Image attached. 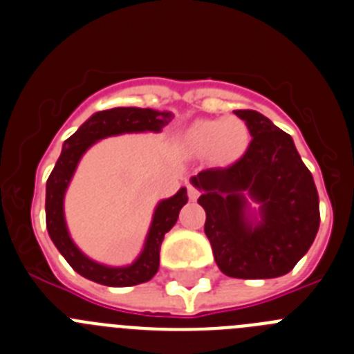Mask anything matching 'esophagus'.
I'll use <instances>...</instances> for the list:
<instances>
[{
    "instance_id": "34e87169",
    "label": "esophagus",
    "mask_w": 354,
    "mask_h": 354,
    "mask_svg": "<svg viewBox=\"0 0 354 354\" xmlns=\"http://www.w3.org/2000/svg\"><path fill=\"white\" fill-rule=\"evenodd\" d=\"M187 190H189V197L192 201H196L197 197H199V194H201L199 189H197L196 185H189V187H187Z\"/></svg>"
}]
</instances>
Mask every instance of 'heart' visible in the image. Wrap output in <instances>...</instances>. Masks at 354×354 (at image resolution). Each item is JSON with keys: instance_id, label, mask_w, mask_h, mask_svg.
<instances>
[{"instance_id": "heart-1", "label": "heart", "mask_w": 354, "mask_h": 354, "mask_svg": "<svg viewBox=\"0 0 354 354\" xmlns=\"http://www.w3.org/2000/svg\"><path fill=\"white\" fill-rule=\"evenodd\" d=\"M187 145L196 151H213L218 160L232 162L248 146V129L236 118L199 120L187 130Z\"/></svg>"}]
</instances>
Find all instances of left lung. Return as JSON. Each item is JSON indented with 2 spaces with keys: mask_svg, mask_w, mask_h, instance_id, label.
<instances>
[{
  "mask_svg": "<svg viewBox=\"0 0 354 354\" xmlns=\"http://www.w3.org/2000/svg\"><path fill=\"white\" fill-rule=\"evenodd\" d=\"M252 141L227 167L201 171L192 183L206 212L205 232L216 266L234 279L286 275L307 254L319 229V196L291 136L257 111H234ZM248 193L261 221L246 218Z\"/></svg>",
  "mask_w": 354,
  "mask_h": 354,
  "instance_id": "obj_1",
  "label": "left lung"
}]
</instances>
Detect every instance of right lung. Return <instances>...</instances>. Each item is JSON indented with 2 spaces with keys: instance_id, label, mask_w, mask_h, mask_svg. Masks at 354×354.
Returning <instances> with one entry per match:
<instances>
[{
  "instance_id": "obj_1",
  "label": "right lung",
  "mask_w": 354,
  "mask_h": 354,
  "mask_svg": "<svg viewBox=\"0 0 354 354\" xmlns=\"http://www.w3.org/2000/svg\"><path fill=\"white\" fill-rule=\"evenodd\" d=\"M173 114L139 107H114L93 114L88 122L82 123L75 133L63 142L62 155L54 165L53 173L47 180L46 189V224L53 243L56 245L66 263L86 279L97 284L111 288H129L148 282L158 272L160 264V245L165 232L178 221L180 209L187 205V189H180L176 196L158 203L155 209L153 222L149 227L145 248L138 261L125 268H109L86 257L70 240L63 216V196L70 183V178L77 167L79 158L95 141L109 136L125 132H158L171 122Z\"/></svg>"
}]
</instances>
